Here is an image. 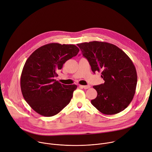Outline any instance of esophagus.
<instances>
[{
  "label": "esophagus",
  "mask_w": 152,
  "mask_h": 152,
  "mask_svg": "<svg viewBox=\"0 0 152 152\" xmlns=\"http://www.w3.org/2000/svg\"><path fill=\"white\" fill-rule=\"evenodd\" d=\"M81 88H84V89H89V88H91V86H90V85H86V86H80Z\"/></svg>",
  "instance_id": "34e87169"
}]
</instances>
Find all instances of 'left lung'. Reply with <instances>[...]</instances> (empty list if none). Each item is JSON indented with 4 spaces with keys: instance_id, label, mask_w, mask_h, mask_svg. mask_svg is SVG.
Masks as SVG:
<instances>
[{
    "instance_id": "8db88e82",
    "label": "left lung",
    "mask_w": 152,
    "mask_h": 152,
    "mask_svg": "<svg viewBox=\"0 0 152 152\" xmlns=\"http://www.w3.org/2000/svg\"><path fill=\"white\" fill-rule=\"evenodd\" d=\"M93 72H102L104 83L94 86L97 96L92 104L105 115L124 110L131 103L137 84L136 68L129 56L116 46L93 41L77 44Z\"/></svg>"
}]
</instances>
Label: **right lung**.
I'll return each instance as SVG.
<instances>
[{
    "label": "right lung",
    "mask_w": 152,
    "mask_h": 152,
    "mask_svg": "<svg viewBox=\"0 0 152 152\" xmlns=\"http://www.w3.org/2000/svg\"><path fill=\"white\" fill-rule=\"evenodd\" d=\"M79 50L74 45L49 43L37 49L26 61L20 77L21 91L39 114L53 116L71 102L77 85H65L55 78L63 64Z\"/></svg>",
    "instance_id": "obj_1"
}]
</instances>
